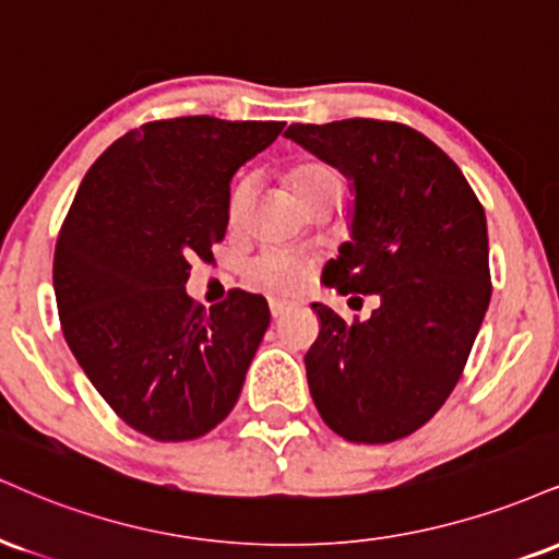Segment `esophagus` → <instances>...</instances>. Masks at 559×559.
<instances>
[{"mask_svg": "<svg viewBox=\"0 0 559 559\" xmlns=\"http://www.w3.org/2000/svg\"><path fill=\"white\" fill-rule=\"evenodd\" d=\"M294 307V301H286V299H271V314L273 318H281V314H286L288 309Z\"/></svg>", "mask_w": 559, "mask_h": 559, "instance_id": "34e87169", "label": "esophagus"}]
</instances>
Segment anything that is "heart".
<instances>
[{"label": "heart", "instance_id": "b5f03b06", "mask_svg": "<svg viewBox=\"0 0 559 559\" xmlns=\"http://www.w3.org/2000/svg\"><path fill=\"white\" fill-rule=\"evenodd\" d=\"M338 174H335L331 166L320 164V160H307V164H301L292 171V187L294 192L299 194V200H305L307 194L318 192L328 185H338ZM252 194L254 179L241 177L237 185L231 187V194H228V218L239 221L241 215L247 213V207H250ZM247 273H250L254 284L267 288V292L294 294L305 286L309 275V260L301 258L297 252L271 247V250H262L258 258L250 260Z\"/></svg>", "mask_w": 559, "mask_h": 559}]
</instances>
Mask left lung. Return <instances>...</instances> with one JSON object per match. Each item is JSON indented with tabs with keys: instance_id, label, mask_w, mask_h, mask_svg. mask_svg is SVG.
<instances>
[{
	"instance_id": "obj_1",
	"label": "left lung",
	"mask_w": 559,
	"mask_h": 559,
	"mask_svg": "<svg viewBox=\"0 0 559 559\" xmlns=\"http://www.w3.org/2000/svg\"><path fill=\"white\" fill-rule=\"evenodd\" d=\"M286 138L352 179V241L322 284L380 297L365 322L312 305L309 393L346 440H401L448 401L489 307L484 207L448 153L406 124H292Z\"/></svg>"
}]
</instances>
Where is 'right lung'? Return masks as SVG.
Returning <instances> with one entry per match:
<instances>
[{"label":"right lung","instance_id":"1","mask_svg":"<svg viewBox=\"0 0 559 559\" xmlns=\"http://www.w3.org/2000/svg\"><path fill=\"white\" fill-rule=\"evenodd\" d=\"M286 122L179 117L147 122L100 153L53 252L67 346L132 429L160 442L211 432L237 403L271 325L258 294L194 305V258L224 239L231 177Z\"/></svg>","mask_w":559,"mask_h":559}]
</instances>
